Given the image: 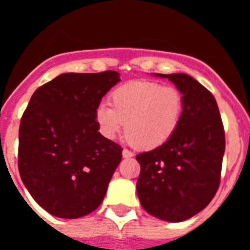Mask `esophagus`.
Wrapping results in <instances>:
<instances>
[{
	"label": "esophagus",
	"instance_id": "1",
	"mask_svg": "<svg viewBox=\"0 0 250 250\" xmlns=\"http://www.w3.org/2000/svg\"><path fill=\"white\" fill-rule=\"evenodd\" d=\"M132 156H134V154H132L131 151H129V150H126V149L123 150V158L124 159H130V158H132Z\"/></svg>",
	"mask_w": 250,
	"mask_h": 250
}]
</instances>
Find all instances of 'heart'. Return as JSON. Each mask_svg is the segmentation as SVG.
<instances>
[{"mask_svg": "<svg viewBox=\"0 0 250 250\" xmlns=\"http://www.w3.org/2000/svg\"><path fill=\"white\" fill-rule=\"evenodd\" d=\"M110 100L111 106L103 103L95 111L101 132L114 139L126 123L125 136L139 150L156 149L167 143L184 116L183 92L155 81L124 83L111 92Z\"/></svg>", "mask_w": 250, "mask_h": 250, "instance_id": "heart-1", "label": "heart"}]
</instances>
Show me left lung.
<instances>
[{
    "instance_id": "1",
    "label": "left lung",
    "mask_w": 250,
    "mask_h": 250,
    "mask_svg": "<svg viewBox=\"0 0 250 250\" xmlns=\"http://www.w3.org/2000/svg\"><path fill=\"white\" fill-rule=\"evenodd\" d=\"M183 92L184 116L167 143L136 155L139 200L150 215L170 223L202 211L220 183L225 135L211 92L187 74H155Z\"/></svg>"
}]
</instances>
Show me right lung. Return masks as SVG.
I'll return each mask as SVG.
<instances>
[{"label":"right lung","mask_w":250,"mask_h":250,"mask_svg":"<svg viewBox=\"0 0 250 250\" xmlns=\"http://www.w3.org/2000/svg\"><path fill=\"white\" fill-rule=\"evenodd\" d=\"M116 71L61 74L36 90L19 132V170L37 204L63 219L94 211L120 164V145L99 132L96 107Z\"/></svg>","instance_id":"add662e5"}]
</instances>
